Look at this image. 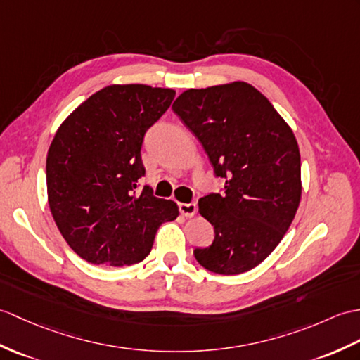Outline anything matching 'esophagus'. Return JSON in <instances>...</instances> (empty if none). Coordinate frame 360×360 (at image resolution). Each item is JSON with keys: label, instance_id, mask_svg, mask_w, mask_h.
Masks as SVG:
<instances>
[{"label": "esophagus", "instance_id": "obj_1", "mask_svg": "<svg viewBox=\"0 0 360 360\" xmlns=\"http://www.w3.org/2000/svg\"><path fill=\"white\" fill-rule=\"evenodd\" d=\"M196 210H198L196 204H184V202L179 204V212H181V214L186 216V218H191V216H195Z\"/></svg>", "mask_w": 360, "mask_h": 360}]
</instances>
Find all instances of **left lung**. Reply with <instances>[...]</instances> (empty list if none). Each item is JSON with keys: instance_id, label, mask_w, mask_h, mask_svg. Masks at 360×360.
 Returning <instances> with one entry per match:
<instances>
[{"instance_id": "8db88e82", "label": "left lung", "mask_w": 360, "mask_h": 360, "mask_svg": "<svg viewBox=\"0 0 360 360\" xmlns=\"http://www.w3.org/2000/svg\"><path fill=\"white\" fill-rule=\"evenodd\" d=\"M173 112L193 131L224 193L199 199L213 225L210 247L196 261L218 274L255 269L278 247L295 219L302 195L300 153L293 130L261 91L244 81L188 89Z\"/></svg>"}]
</instances>
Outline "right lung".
Here are the masks:
<instances>
[{"mask_svg":"<svg viewBox=\"0 0 360 360\" xmlns=\"http://www.w3.org/2000/svg\"><path fill=\"white\" fill-rule=\"evenodd\" d=\"M174 95L146 84L107 86L58 127L46 161L49 207L84 261L107 266L144 261L160 225L178 218L176 202L136 190L146 174L144 135Z\"/></svg>","mask_w":360,"mask_h":360,"instance_id":"right-lung-1","label":"right lung"}]
</instances>
